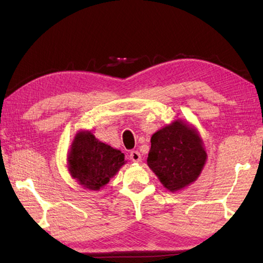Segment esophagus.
Here are the masks:
<instances>
[{
	"mask_svg": "<svg viewBox=\"0 0 263 263\" xmlns=\"http://www.w3.org/2000/svg\"><path fill=\"white\" fill-rule=\"evenodd\" d=\"M130 159L132 161H136V163H139V161H141V155L140 153L138 152V150H132L130 153Z\"/></svg>",
	"mask_w": 263,
	"mask_h": 263,
	"instance_id": "esophagus-1",
	"label": "esophagus"
}]
</instances>
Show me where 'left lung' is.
Masks as SVG:
<instances>
[{"mask_svg":"<svg viewBox=\"0 0 263 263\" xmlns=\"http://www.w3.org/2000/svg\"><path fill=\"white\" fill-rule=\"evenodd\" d=\"M147 163L164 186L174 192L197 180L206 154L198 133L176 121L152 137Z\"/></svg>","mask_w":263,"mask_h":263,"instance_id":"1","label":"left lung"}]
</instances>
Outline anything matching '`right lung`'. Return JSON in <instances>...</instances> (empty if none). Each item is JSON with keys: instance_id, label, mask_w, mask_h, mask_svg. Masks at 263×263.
<instances>
[{"instance_id": "right-lung-1", "label": "right lung", "mask_w": 263, "mask_h": 263, "mask_svg": "<svg viewBox=\"0 0 263 263\" xmlns=\"http://www.w3.org/2000/svg\"><path fill=\"white\" fill-rule=\"evenodd\" d=\"M124 163V155L120 150L98 141L85 131L76 136L69 154L72 177L90 190H99L107 184Z\"/></svg>"}]
</instances>
